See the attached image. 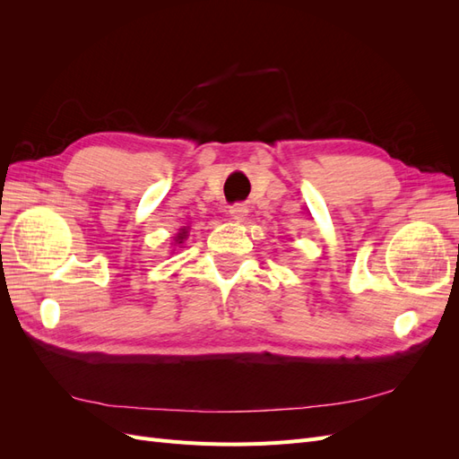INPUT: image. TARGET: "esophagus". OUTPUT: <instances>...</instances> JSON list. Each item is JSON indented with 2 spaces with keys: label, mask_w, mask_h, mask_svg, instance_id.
Here are the masks:
<instances>
[{
  "label": "esophagus",
  "mask_w": 459,
  "mask_h": 459,
  "mask_svg": "<svg viewBox=\"0 0 459 459\" xmlns=\"http://www.w3.org/2000/svg\"><path fill=\"white\" fill-rule=\"evenodd\" d=\"M247 214H248V208L245 204H233V206H230V216L233 220L243 221L247 218Z\"/></svg>",
  "instance_id": "obj_1"
}]
</instances>
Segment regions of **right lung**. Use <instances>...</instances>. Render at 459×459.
I'll list each match as a JSON object with an SVG mask.
<instances>
[{"label":"right lung","instance_id":"add662e5","mask_svg":"<svg viewBox=\"0 0 459 459\" xmlns=\"http://www.w3.org/2000/svg\"><path fill=\"white\" fill-rule=\"evenodd\" d=\"M186 238H187V228H182V230L178 231V235H176V239H174V241L179 245V243H184V239H186Z\"/></svg>","mask_w":459,"mask_h":459}]
</instances>
